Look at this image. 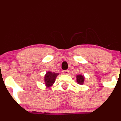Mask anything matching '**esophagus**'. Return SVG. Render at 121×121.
<instances>
[{"instance_id": "obj_1", "label": "esophagus", "mask_w": 121, "mask_h": 121, "mask_svg": "<svg viewBox=\"0 0 121 121\" xmlns=\"http://www.w3.org/2000/svg\"><path fill=\"white\" fill-rule=\"evenodd\" d=\"M69 70H68L62 71V73H63L64 74H69Z\"/></svg>"}]
</instances>
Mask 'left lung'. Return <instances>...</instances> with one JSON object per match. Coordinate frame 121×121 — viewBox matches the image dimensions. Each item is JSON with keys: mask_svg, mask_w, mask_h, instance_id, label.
Masks as SVG:
<instances>
[{"mask_svg": "<svg viewBox=\"0 0 121 121\" xmlns=\"http://www.w3.org/2000/svg\"><path fill=\"white\" fill-rule=\"evenodd\" d=\"M84 77L82 75H77V82L79 84H83L84 83Z\"/></svg>", "mask_w": 121, "mask_h": 121, "instance_id": "1", "label": "left lung"}]
</instances>
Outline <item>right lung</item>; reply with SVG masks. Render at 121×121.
<instances>
[{
	"label": "right lung",
	"instance_id": "obj_1",
	"mask_svg": "<svg viewBox=\"0 0 121 121\" xmlns=\"http://www.w3.org/2000/svg\"><path fill=\"white\" fill-rule=\"evenodd\" d=\"M58 75H59L58 73H52L51 72L47 73L44 76V82L46 86L47 87H50L52 86V84L54 83L55 79Z\"/></svg>",
	"mask_w": 121,
	"mask_h": 121
}]
</instances>
